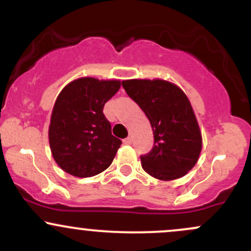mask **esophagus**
Wrapping results in <instances>:
<instances>
[{
    "label": "esophagus",
    "instance_id": "esophagus-1",
    "mask_svg": "<svg viewBox=\"0 0 251 251\" xmlns=\"http://www.w3.org/2000/svg\"><path fill=\"white\" fill-rule=\"evenodd\" d=\"M123 143L125 144V145H131V144H132V138L131 137L125 138V139L123 140Z\"/></svg>",
    "mask_w": 251,
    "mask_h": 251
}]
</instances>
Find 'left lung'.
Instances as JSON below:
<instances>
[{"instance_id":"1","label":"left lung","mask_w":251,"mask_h":251,"mask_svg":"<svg viewBox=\"0 0 251 251\" xmlns=\"http://www.w3.org/2000/svg\"><path fill=\"white\" fill-rule=\"evenodd\" d=\"M122 83L146 114L153 131V148L140 157L143 169L160 180L185 176L201 151V129L188 97L165 80L132 79Z\"/></svg>"}]
</instances>
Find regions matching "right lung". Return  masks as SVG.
<instances>
[{"label": "right lung", "instance_id": "obj_1", "mask_svg": "<svg viewBox=\"0 0 251 251\" xmlns=\"http://www.w3.org/2000/svg\"><path fill=\"white\" fill-rule=\"evenodd\" d=\"M120 85L119 80L80 77L60 92L48 137L51 155L65 172L74 177H93L113 162L122 140L112 135L102 109Z\"/></svg>", "mask_w": 251, "mask_h": 251}]
</instances>
